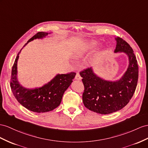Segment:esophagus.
I'll list each match as a JSON object with an SVG mask.
<instances>
[{
	"label": "esophagus",
	"mask_w": 148,
	"mask_h": 148,
	"mask_svg": "<svg viewBox=\"0 0 148 148\" xmlns=\"http://www.w3.org/2000/svg\"><path fill=\"white\" fill-rule=\"evenodd\" d=\"M75 79H76V80H77V81H80V80H81L82 79V77H81V75H80V74H79V73H76V75H75Z\"/></svg>",
	"instance_id": "obj_1"
}]
</instances>
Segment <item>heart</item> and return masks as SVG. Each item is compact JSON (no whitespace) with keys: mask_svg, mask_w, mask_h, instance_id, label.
Returning <instances> with one entry per match:
<instances>
[{"mask_svg":"<svg viewBox=\"0 0 148 148\" xmlns=\"http://www.w3.org/2000/svg\"><path fill=\"white\" fill-rule=\"evenodd\" d=\"M97 42L96 41L92 40L88 43L82 44L80 45V46L77 47L75 49V51H74L75 56L77 57V58H81V57L84 56L86 54V52L88 50H89V49L95 47L97 45Z\"/></svg>","mask_w":148,"mask_h":148,"instance_id":"1","label":"heart"}]
</instances>
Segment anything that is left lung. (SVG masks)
I'll return each mask as SVG.
<instances>
[{
	"label": "left lung",
	"mask_w": 148,
	"mask_h": 148,
	"mask_svg": "<svg viewBox=\"0 0 148 148\" xmlns=\"http://www.w3.org/2000/svg\"><path fill=\"white\" fill-rule=\"evenodd\" d=\"M115 52H124L129 66L119 81H105L93 73L91 68L80 72L84 86L82 101L90 111L108 114L121 110L128 104L135 92L138 80V65L132 49L122 38H116Z\"/></svg>",
	"instance_id": "obj_1"
}]
</instances>
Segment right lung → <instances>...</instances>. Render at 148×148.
Here are the masks:
<instances>
[{
	"instance_id": "right-lung-1",
	"label": "right lung",
	"mask_w": 148,
	"mask_h": 148,
	"mask_svg": "<svg viewBox=\"0 0 148 148\" xmlns=\"http://www.w3.org/2000/svg\"><path fill=\"white\" fill-rule=\"evenodd\" d=\"M47 35L48 33L44 32H37L24 47L34 39H41ZM21 50L15 60L11 74L10 88L14 96L22 106L32 112L41 113L52 111L60 105L64 92L71 85L76 73L72 72L67 74H58L41 88L25 89L18 83L17 79V60Z\"/></svg>"
}]
</instances>
